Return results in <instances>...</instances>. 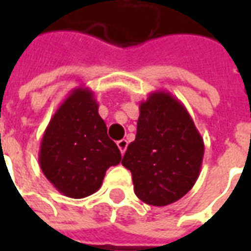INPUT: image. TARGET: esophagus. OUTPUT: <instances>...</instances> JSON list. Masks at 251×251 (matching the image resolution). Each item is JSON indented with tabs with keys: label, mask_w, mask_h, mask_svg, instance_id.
I'll use <instances>...</instances> for the list:
<instances>
[{
	"label": "esophagus",
	"mask_w": 251,
	"mask_h": 251,
	"mask_svg": "<svg viewBox=\"0 0 251 251\" xmlns=\"http://www.w3.org/2000/svg\"><path fill=\"white\" fill-rule=\"evenodd\" d=\"M117 147L120 148L121 153L124 154L126 152V148H127V141L126 140H120V141L117 142Z\"/></svg>",
	"instance_id": "esophagus-1"
}]
</instances>
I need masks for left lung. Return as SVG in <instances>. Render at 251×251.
<instances>
[{
  "label": "left lung",
  "instance_id": "obj_1",
  "mask_svg": "<svg viewBox=\"0 0 251 251\" xmlns=\"http://www.w3.org/2000/svg\"><path fill=\"white\" fill-rule=\"evenodd\" d=\"M204 142L184 104L167 91L140 104L136 140L122 165L131 172L137 198L164 207L181 199L199 177Z\"/></svg>",
  "mask_w": 251,
  "mask_h": 251
}]
</instances>
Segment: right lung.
I'll return each instance as SVG.
<instances>
[{
  "mask_svg": "<svg viewBox=\"0 0 251 251\" xmlns=\"http://www.w3.org/2000/svg\"><path fill=\"white\" fill-rule=\"evenodd\" d=\"M121 161V152L107 136L94 93L72 90L47 126L39 163L60 194L82 199L97 192L106 171Z\"/></svg>",
  "mask_w": 251,
  "mask_h": 251,
  "instance_id": "obj_1",
  "label": "right lung"
}]
</instances>
